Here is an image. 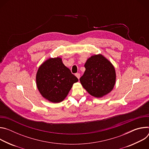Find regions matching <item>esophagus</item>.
Masks as SVG:
<instances>
[{
    "instance_id": "34e87169",
    "label": "esophagus",
    "mask_w": 149,
    "mask_h": 149,
    "mask_svg": "<svg viewBox=\"0 0 149 149\" xmlns=\"http://www.w3.org/2000/svg\"><path fill=\"white\" fill-rule=\"evenodd\" d=\"M75 76L77 77V78L79 79V78H80V74H79V73H77V74H75Z\"/></svg>"
}]
</instances>
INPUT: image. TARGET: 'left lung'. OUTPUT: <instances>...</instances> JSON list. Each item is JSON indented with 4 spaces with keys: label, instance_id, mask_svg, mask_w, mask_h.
<instances>
[{
    "label": "left lung",
    "instance_id": "obj_1",
    "mask_svg": "<svg viewBox=\"0 0 149 149\" xmlns=\"http://www.w3.org/2000/svg\"><path fill=\"white\" fill-rule=\"evenodd\" d=\"M86 71L79 81L84 89L92 96L101 98L110 93L116 80L114 66L101 54L89 58L84 65Z\"/></svg>",
    "mask_w": 149,
    "mask_h": 149
}]
</instances>
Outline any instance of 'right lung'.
I'll return each instance as SVG.
<instances>
[{
	"label": "right lung",
	"instance_id": "obj_1",
	"mask_svg": "<svg viewBox=\"0 0 149 149\" xmlns=\"http://www.w3.org/2000/svg\"><path fill=\"white\" fill-rule=\"evenodd\" d=\"M78 81L59 57L50 58L42 63L36 75V86L40 94L54 103L64 100L74 83Z\"/></svg>",
	"mask_w": 149,
	"mask_h": 149
}]
</instances>
